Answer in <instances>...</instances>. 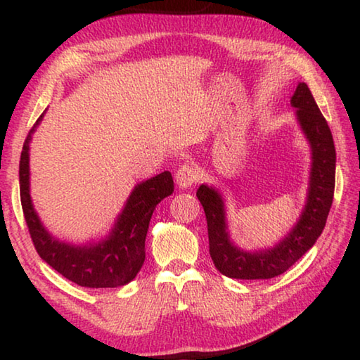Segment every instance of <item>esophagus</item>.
<instances>
[{"instance_id": "1", "label": "esophagus", "mask_w": 360, "mask_h": 360, "mask_svg": "<svg viewBox=\"0 0 360 360\" xmlns=\"http://www.w3.org/2000/svg\"><path fill=\"white\" fill-rule=\"evenodd\" d=\"M174 179H176V184H178L181 188H188L195 184V181H197V173H195L192 165L184 163V165H181L178 172H176Z\"/></svg>"}]
</instances>
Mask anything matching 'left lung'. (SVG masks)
I'll list each match as a JSON object with an SVG mask.
<instances>
[{
	"label": "left lung",
	"instance_id": "1",
	"mask_svg": "<svg viewBox=\"0 0 360 360\" xmlns=\"http://www.w3.org/2000/svg\"><path fill=\"white\" fill-rule=\"evenodd\" d=\"M290 105L297 108V120L311 148V173L307 205L285 238L275 248L255 252L243 251L230 241L222 195L205 184L197 191L208 222L210 255L217 270L229 278L270 279L283 275L313 248L326 227L333 202L337 162L332 131L304 82L297 85Z\"/></svg>",
	"mask_w": 360,
	"mask_h": 360
}]
</instances>
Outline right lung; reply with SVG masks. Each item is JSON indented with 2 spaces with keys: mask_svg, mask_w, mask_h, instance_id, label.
Here are the masks:
<instances>
[{
  "mask_svg": "<svg viewBox=\"0 0 360 360\" xmlns=\"http://www.w3.org/2000/svg\"><path fill=\"white\" fill-rule=\"evenodd\" d=\"M42 115L23 143L19 167L22 210L36 251L53 270L82 288H117L130 283L144 264L152 212L174 191L172 173L163 172L133 188L106 240L82 246L60 241L42 225L30 197V141Z\"/></svg>",
  "mask_w": 360,
  "mask_h": 360,
  "instance_id": "1",
  "label": "right lung"
}]
</instances>
